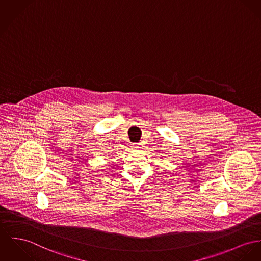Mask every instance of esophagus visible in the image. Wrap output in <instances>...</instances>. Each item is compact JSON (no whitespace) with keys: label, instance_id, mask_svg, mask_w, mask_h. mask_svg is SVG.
<instances>
[{"label":"esophagus","instance_id":"obj_1","mask_svg":"<svg viewBox=\"0 0 261 261\" xmlns=\"http://www.w3.org/2000/svg\"><path fill=\"white\" fill-rule=\"evenodd\" d=\"M133 147H134V149H139V148H140V145H139V144H135Z\"/></svg>","mask_w":261,"mask_h":261}]
</instances>
